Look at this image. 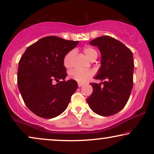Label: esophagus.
Returning <instances> with one entry per match:
<instances>
[{"label":"esophagus","mask_w":154,"mask_h":154,"mask_svg":"<svg viewBox=\"0 0 154 154\" xmlns=\"http://www.w3.org/2000/svg\"><path fill=\"white\" fill-rule=\"evenodd\" d=\"M78 85H79V87H81L82 85H83V83H78Z\"/></svg>","instance_id":"34e87169"}]
</instances>
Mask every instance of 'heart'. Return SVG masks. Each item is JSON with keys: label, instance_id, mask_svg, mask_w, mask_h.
Masks as SVG:
<instances>
[{"label": "heart", "instance_id": "1", "mask_svg": "<svg viewBox=\"0 0 154 154\" xmlns=\"http://www.w3.org/2000/svg\"><path fill=\"white\" fill-rule=\"evenodd\" d=\"M83 51L85 56L89 59L90 61H94L97 57L98 53L97 51L94 48L90 47V46H85L83 48ZM75 50H70L69 52L65 54L63 63L66 68H70L72 66L73 60L75 55ZM94 75V71L92 70H79V69H72L69 72V76L73 80H75L79 82H85L86 80L89 78L92 77Z\"/></svg>", "mask_w": 154, "mask_h": 154}]
</instances>
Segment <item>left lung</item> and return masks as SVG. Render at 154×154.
Masks as SVG:
<instances>
[{
    "label": "left lung",
    "mask_w": 154,
    "mask_h": 154,
    "mask_svg": "<svg viewBox=\"0 0 154 154\" xmlns=\"http://www.w3.org/2000/svg\"><path fill=\"white\" fill-rule=\"evenodd\" d=\"M90 44L97 46L102 54L95 79L102 82L90 83L93 91L87 102L94 113L110 116L119 112L129 100L133 86V55L123 43L109 35L96 38Z\"/></svg>",
    "instance_id": "obj_1"
}]
</instances>
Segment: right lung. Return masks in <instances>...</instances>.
<instances>
[{
  "label": "right lung",
  "mask_w": 154,
  "mask_h": 154,
  "mask_svg": "<svg viewBox=\"0 0 154 154\" xmlns=\"http://www.w3.org/2000/svg\"><path fill=\"white\" fill-rule=\"evenodd\" d=\"M79 41L50 35L26 48L19 62L18 88L26 106L38 116L52 119L68 106L78 88L75 80L66 81L63 60ZM54 81L57 82L55 85Z\"/></svg>",
  "instance_id": "right-lung-1"
}]
</instances>
